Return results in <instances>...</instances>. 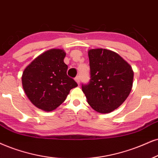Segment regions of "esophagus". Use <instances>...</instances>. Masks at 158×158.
<instances>
[{
	"label": "esophagus",
	"instance_id": "34e87169",
	"mask_svg": "<svg viewBox=\"0 0 158 158\" xmlns=\"http://www.w3.org/2000/svg\"><path fill=\"white\" fill-rule=\"evenodd\" d=\"M75 81L77 82L78 84H80V76H77V77H75Z\"/></svg>",
	"mask_w": 158,
	"mask_h": 158
}]
</instances>
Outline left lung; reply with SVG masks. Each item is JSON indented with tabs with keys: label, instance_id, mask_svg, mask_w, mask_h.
I'll return each mask as SVG.
<instances>
[{
	"label": "left lung",
	"instance_id": "obj_1",
	"mask_svg": "<svg viewBox=\"0 0 158 158\" xmlns=\"http://www.w3.org/2000/svg\"><path fill=\"white\" fill-rule=\"evenodd\" d=\"M90 81L82 84L87 102L94 110L107 114L118 108L132 89L133 71L118 54L106 49L89 51Z\"/></svg>",
	"mask_w": 158,
	"mask_h": 158
}]
</instances>
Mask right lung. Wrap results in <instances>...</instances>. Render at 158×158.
I'll list each match as a JSON object with an SVG mask.
<instances>
[{
	"mask_svg": "<svg viewBox=\"0 0 158 158\" xmlns=\"http://www.w3.org/2000/svg\"><path fill=\"white\" fill-rule=\"evenodd\" d=\"M65 56L62 50H48L35 58L23 72V89L38 108L45 111L55 110L66 100L69 91L77 86L75 80L67 75Z\"/></svg>",
	"mask_w": 158,
	"mask_h": 158,
	"instance_id": "right-lung-1",
	"label": "right lung"
}]
</instances>
